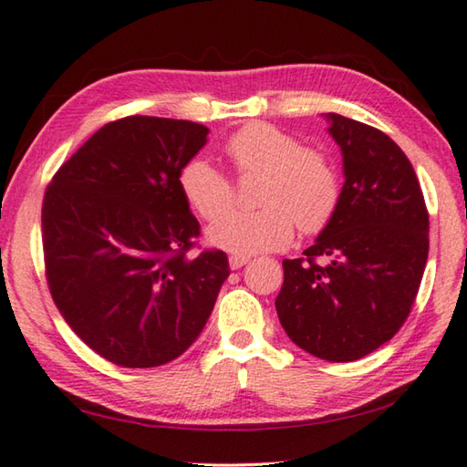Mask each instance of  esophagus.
Instances as JSON below:
<instances>
[{"label": "esophagus", "mask_w": 467, "mask_h": 467, "mask_svg": "<svg viewBox=\"0 0 467 467\" xmlns=\"http://www.w3.org/2000/svg\"><path fill=\"white\" fill-rule=\"evenodd\" d=\"M228 264H231L233 270H239V267H243L244 264H249V257H244V255H231V257H228Z\"/></svg>", "instance_id": "esophagus-1"}]
</instances>
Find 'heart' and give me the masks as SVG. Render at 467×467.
Masks as SVG:
<instances>
[{
    "mask_svg": "<svg viewBox=\"0 0 467 467\" xmlns=\"http://www.w3.org/2000/svg\"><path fill=\"white\" fill-rule=\"evenodd\" d=\"M224 152L239 175L262 172L253 212H231L208 228V241L231 253L282 249L300 233L323 231L339 202V175L326 154L303 148L270 123H247L226 140ZM179 189L205 220L231 208L234 189L223 171L195 156L179 171Z\"/></svg>",
    "mask_w": 467,
    "mask_h": 467,
    "instance_id": "obj_1",
    "label": "heart"
}]
</instances>
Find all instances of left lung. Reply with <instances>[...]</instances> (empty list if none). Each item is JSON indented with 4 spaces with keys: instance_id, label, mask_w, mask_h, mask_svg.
<instances>
[{
    "instance_id": "obj_1",
    "label": "left lung",
    "mask_w": 467,
    "mask_h": 467,
    "mask_svg": "<svg viewBox=\"0 0 467 467\" xmlns=\"http://www.w3.org/2000/svg\"><path fill=\"white\" fill-rule=\"evenodd\" d=\"M326 119L346 181L305 257L282 262L275 311L305 352L350 362L389 342L412 311L429 257V212L412 164L389 136L336 113Z\"/></svg>"
}]
</instances>
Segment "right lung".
Listing matches in <instances>:
<instances>
[{
  "instance_id": "1",
  "label": "right lung",
  "mask_w": 467,
  "mask_h": 467,
  "mask_svg": "<svg viewBox=\"0 0 467 467\" xmlns=\"http://www.w3.org/2000/svg\"><path fill=\"white\" fill-rule=\"evenodd\" d=\"M205 125L131 115L100 128L63 162L43 200L51 296L78 337L117 367L181 357L231 274L224 251L189 257L200 223L179 171Z\"/></svg>"
}]
</instances>
